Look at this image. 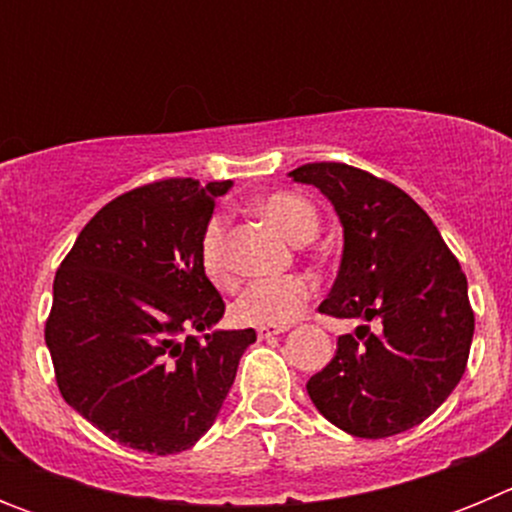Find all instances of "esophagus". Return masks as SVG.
Masks as SVG:
<instances>
[{"mask_svg": "<svg viewBox=\"0 0 512 512\" xmlns=\"http://www.w3.org/2000/svg\"><path fill=\"white\" fill-rule=\"evenodd\" d=\"M284 330H289V325H264V328H259L256 333H259V338H274L279 336V333H284Z\"/></svg>", "mask_w": 512, "mask_h": 512, "instance_id": "obj_1", "label": "esophagus"}]
</instances>
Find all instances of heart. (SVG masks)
<instances>
[{
    "mask_svg": "<svg viewBox=\"0 0 512 512\" xmlns=\"http://www.w3.org/2000/svg\"><path fill=\"white\" fill-rule=\"evenodd\" d=\"M256 210L277 225L292 243L312 241L320 230V212L307 197L289 189L264 194L256 202ZM225 235H228V217L215 212L200 233V266L205 277L215 287H233V274L225 253ZM312 297L310 279L302 274H284V277L261 279L248 284L233 305V318L243 325H289L305 310Z\"/></svg>",
    "mask_w": 512,
    "mask_h": 512,
    "instance_id": "heart-1",
    "label": "heart"
}]
</instances>
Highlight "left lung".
<instances>
[{"label":"left lung","mask_w":512,"mask_h":512,"mask_svg":"<svg viewBox=\"0 0 512 512\" xmlns=\"http://www.w3.org/2000/svg\"><path fill=\"white\" fill-rule=\"evenodd\" d=\"M343 223V259L323 315L364 320L338 338L307 395L341 431L387 438L423 423L467 369L474 310L459 259L423 207L387 179L341 161L295 169Z\"/></svg>","instance_id":"8db88e82"}]
</instances>
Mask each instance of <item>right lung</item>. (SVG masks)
Here are the masks:
<instances>
[{"label":"right lung","mask_w":512,"mask_h":512,"mask_svg":"<svg viewBox=\"0 0 512 512\" xmlns=\"http://www.w3.org/2000/svg\"><path fill=\"white\" fill-rule=\"evenodd\" d=\"M230 182L158 179L84 225L53 279L45 343L63 400L112 441L166 456L200 441L256 330H215L225 302L200 233Z\"/></svg>","instance_id":"obj_1"}]
</instances>
